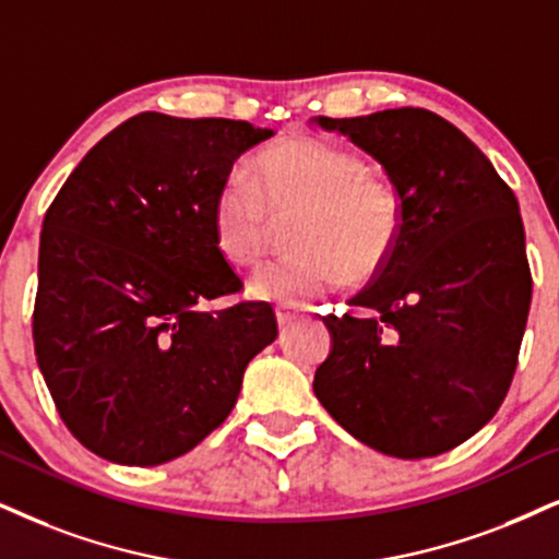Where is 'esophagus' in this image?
I'll return each instance as SVG.
<instances>
[{
	"label": "esophagus",
	"mask_w": 559,
	"mask_h": 559,
	"mask_svg": "<svg viewBox=\"0 0 559 559\" xmlns=\"http://www.w3.org/2000/svg\"><path fill=\"white\" fill-rule=\"evenodd\" d=\"M299 314H301V309H296V307H275V320H278L281 330H286Z\"/></svg>",
	"instance_id": "34e87169"
}]
</instances>
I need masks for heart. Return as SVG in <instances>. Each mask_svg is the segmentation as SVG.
I'll list each match as a JSON object with an SVG mask.
<instances>
[{"label":"heart","mask_w":559,"mask_h":559,"mask_svg":"<svg viewBox=\"0 0 559 559\" xmlns=\"http://www.w3.org/2000/svg\"><path fill=\"white\" fill-rule=\"evenodd\" d=\"M255 180L224 178L211 201V235L231 265H255L271 239L273 214L296 216L292 245L299 252L258 267L255 299L301 307L369 278L386 263L402 231V195L386 175L373 173L356 152L317 136L275 141L258 157Z\"/></svg>","instance_id":"obj_1"}]
</instances>
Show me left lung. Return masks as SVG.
Masks as SVG:
<instances>
[{"instance_id": "1", "label": "left lung", "mask_w": 559, "mask_h": 559, "mask_svg": "<svg viewBox=\"0 0 559 559\" xmlns=\"http://www.w3.org/2000/svg\"><path fill=\"white\" fill-rule=\"evenodd\" d=\"M384 167L402 195L390 260L328 314L314 373L322 407L366 447L426 459L459 447L503 405L532 304L513 190L447 118L423 108L312 118Z\"/></svg>"}]
</instances>
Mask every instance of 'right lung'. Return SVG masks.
<instances>
[{"label": "right lung", "mask_w": 559, "mask_h": 559, "mask_svg": "<svg viewBox=\"0 0 559 559\" xmlns=\"http://www.w3.org/2000/svg\"><path fill=\"white\" fill-rule=\"evenodd\" d=\"M273 129L139 112L97 141L46 211L35 358L92 454L157 467L222 426L247 364L278 335L267 304L211 314L242 281L211 235V201Z\"/></svg>", "instance_id": "right-lung-1"}]
</instances>
